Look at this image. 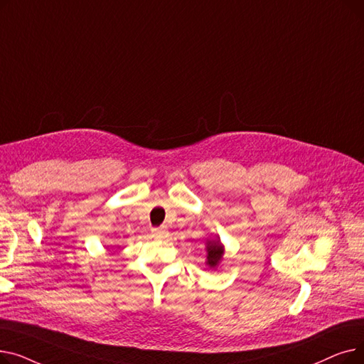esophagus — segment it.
Returning <instances> with one entry per match:
<instances>
[{
	"instance_id": "esophagus-1",
	"label": "esophagus",
	"mask_w": 364,
	"mask_h": 364,
	"mask_svg": "<svg viewBox=\"0 0 364 364\" xmlns=\"http://www.w3.org/2000/svg\"><path fill=\"white\" fill-rule=\"evenodd\" d=\"M168 235V228L165 225L162 227H158V228H153L151 230V236L156 237V239H161V237H165Z\"/></svg>"
}]
</instances>
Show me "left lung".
I'll use <instances>...</instances> for the list:
<instances>
[{"label":"left lung","instance_id":"obj_1","mask_svg":"<svg viewBox=\"0 0 364 364\" xmlns=\"http://www.w3.org/2000/svg\"><path fill=\"white\" fill-rule=\"evenodd\" d=\"M205 251H206V261L205 264L209 269H217L224 257V245L220 239H208L205 242Z\"/></svg>","mask_w":364,"mask_h":364}]
</instances>
